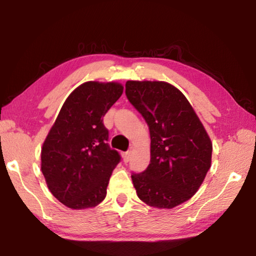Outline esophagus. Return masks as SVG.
<instances>
[{
    "mask_svg": "<svg viewBox=\"0 0 256 256\" xmlns=\"http://www.w3.org/2000/svg\"><path fill=\"white\" fill-rule=\"evenodd\" d=\"M130 156H131V151H126V152H123L122 154V157H123V162H130Z\"/></svg>",
    "mask_w": 256,
    "mask_h": 256,
    "instance_id": "obj_1",
    "label": "esophagus"
}]
</instances>
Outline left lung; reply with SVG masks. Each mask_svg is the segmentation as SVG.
<instances>
[{
  "instance_id": "obj_1",
  "label": "left lung",
  "mask_w": 256,
  "mask_h": 256,
  "mask_svg": "<svg viewBox=\"0 0 256 256\" xmlns=\"http://www.w3.org/2000/svg\"><path fill=\"white\" fill-rule=\"evenodd\" d=\"M125 94L148 124L150 164L132 172L140 200L172 209L192 198L211 166L212 144L188 99L162 81H128Z\"/></svg>"
}]
</instances>
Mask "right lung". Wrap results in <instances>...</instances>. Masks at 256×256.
Instances as JSON below:
<instances>
[{"label":"right lung","instance_id":"obj_1","mask_svg":"<svg viewBox=\"0 0 256 256\" xmlns=\"http://www.w3.org/2000/svg\"><path fill=\"white\" fill-rule=\"evenodd\" d=\"M123 94L118 82H84L60 108L42 149V172L50 193L71 209H86L106 196L120 162L108 146L102 118Z\"/></svg>","mask_w":256,"mask_h":256}]
</instances>
